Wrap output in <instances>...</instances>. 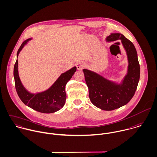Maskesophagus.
Wrapping results in <instances>:
<instances>
[{
	"mask_svg": "<svg viewBox=\"0 0 157 157\" xmlns=\"http://www.w3.org/2000/svg\"><path fill=\"white\" fill-rule=\"evenodd\" d=\"M76 68H77L78 70H82L84 68V67H85V63H83V62L79 61V62H78V63H76Z\"/></svg>",
	"mask_w": 157,
	"mask_h": 157,
	"instance_id": "34e87169",
	"label": "esophagus"
}]
</instances>
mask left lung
I'll return each instance as SVG.
<instances>
[{"label":"left lung","instance_id":"left-lung-1","mask_svg":"<svg viewBox=\"0 0 157 157\" xmlns=\"http://www.w3.org/2000/svg\"><path fill=\"white\" fill-rule=\"evenodd\" d=\"M121 40L128 59L127 73L118 84L87 69H84L92 103L103 110H113L127 104L136 90L140 76V67L136 48L133 43L121 33H111L107 42Z\"/></svg>","mask_w":157,"mask_h":157}]
</instances>
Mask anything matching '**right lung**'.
I'll return each instance as SVG.
<instances>
[{
  "label": "right lung",
  "mask_w": 157,
  "mask_h": 157,
  "mask_svg": "<svg viewBox=\"0 0 157 157\" xmlns=\"http://www.w3.org/2000/svg\"><path fill=\"white\" fill-rule=\"evenodd\" d=\"M32 38L24 41L17 53V60L14 67V78L16 92L21 101L33 110L44 113L56 112L62 109L66 100L65 87L76 70L74 67L62 73L54 84L47 90L37 94L27 91L22 85L18 73L17 57L23 47Z\"/></svg>",
  "instance_id": "1"
}]
</instances>
